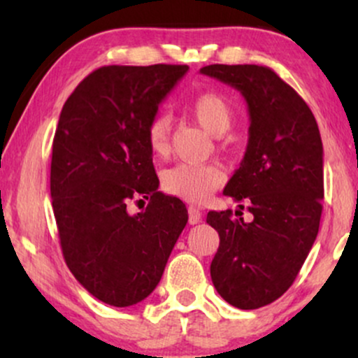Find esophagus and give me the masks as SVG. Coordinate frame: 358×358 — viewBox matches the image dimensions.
I'll use <instances>...</instances> for the list:
<instances>
[{
	"instance_id": "34e87169",
	"label": "esophagus",
	"mask_w": 358,
	"mask_h": 358,
	"mask_svg": "<svg viewBox=\"0 0 358 358\" xmlns=\"http://www.w3.org/2000/svg\"><path fill=\"white\" fill-rule=\"evenodd\" d=\"M202 220V212L199 210V208L196 207H188V222H190L192 225H195V224H199V222Z\"/></svg>"
}]
</instances>
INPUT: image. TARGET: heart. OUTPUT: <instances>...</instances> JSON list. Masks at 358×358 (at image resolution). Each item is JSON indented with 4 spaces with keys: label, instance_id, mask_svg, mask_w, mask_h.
Here are the masks:
<instances>
[{
    "label": "heart",
    "instance_id": "1",
    "mask_svg": "<svg viewBox=\"0 0 358 358\" xmlns=\"http://www.w3.org/2000/svg\"><path fill=\"white\" fill-rule=\"evenodd\" d=\"M187 113L207 133L222 136L232 126V108L225 97L217 92H202L187 104ZM148 148L155 156H163L170 150V119L156 114L146 127ZM224 182L220 168L213 165H190L180 163L163 175V187L171 195L192 203L207 200Z\"/></svg>",
    "mask_w": 358,
    "mask_h": 358
}]
</instances>
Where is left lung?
<instances>
[{"instance_id": "8db88e82", "label": "left lung", "mask_w": 358, "mask_h": 358, "mask_svg": "<svg viewBox=\"0 0 358 358\" xmlns=\"http://www.w3.org/2000/svg\"><path fill=\"white\" fill-rule=\"evenodd\" d=\"M200 73L232 85L248 102V150L224 195L248 203L254 219L212 210L207 224L220 237L210 264L217 293L256 310L289 289L313 248L323 208L322 138L306 102L269 67L213 64Z\"/></svg>"}]
</instances>
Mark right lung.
<instances>
[{
  "instance_id": "1",
  "label": "right lung",
  "mask_w": 358,
  "mask_h": 358,
  "mask_svg": "<svg viewBox=\"0 0 358 358\" xmlns=\"http://www.w3.org/2000/svg\"><path fill=\"white\" fill-rule=\"evenodd\" d=\"M187 71L108 65L89 73L62 108L50 166L62 254L106 305L126 308L150 296L187 225L182 200L158 192L146 141L148 122ZM134 198L148 205L129 214Z\"/></svg>"
}]
</instances>
